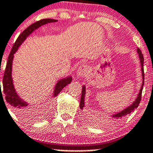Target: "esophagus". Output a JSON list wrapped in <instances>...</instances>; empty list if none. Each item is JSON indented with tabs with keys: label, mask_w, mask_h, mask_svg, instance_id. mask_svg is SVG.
Segmentation results:
<instances>
[{
	"label": "esophagus",
	"mask_w": 153,
	"mask_h": 153,
	"mask_svg": "<svg viewBox=\"0 0 153 153\" xmlns=\"http://www.w3.org/2000/svg\"><path fill=\"white\" fill-rule=\"evenodd\" d=\"M87 73V67L85 65H82L78 68V76L83 77L85 73Z\"/></svg>",
	"instance_id": "esophagus-1"
}]
</instances>
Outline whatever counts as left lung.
Segmentation results:
<instances>
[{
	"instance_id": "obj_1",
	"label": "left lung",
	"mask_w": 153,
	"mask_h": 153,
	"mask_svg": "<svg viewBox=\"0 0 153 153\" xmlns=\"http://www.w3.org/2000/svg\"><path fill=\"white\" fill-rule=\"evenodd\" d=\"M137 52L139 53V58H140V62H141V65H142V78H143V83H142V87H141V89L139 91V93L137 98L136 99L135 102L131 105L130 107H127L126 109L123 110V111L120 112H118L117 114H115V115H113L112 116V118L113 119H119L122 118L125 115H128V114L131 113L134 110V109L137 108L138 107L139 102L141 101V99H142V88H143L144 85V80H145V73H144V68H143V65H144V56L143 54H142V51L140 50V48H137ZM85 86H83L82 88V94H81V98H80V108L83 109V107H84V97H85Z\"/></svg>"
}]
</instances>
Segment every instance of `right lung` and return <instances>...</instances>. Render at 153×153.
<instances>
[{
  "label": "right lung",
  "mask_w": 153,
  "mask_h": 153,
  "mask_svg": "<svg viewBox=\"0 0 153 153\" xmlns=\"http://www.w3.org/2000/svg\"><path fill=\"white\" fill-rule=\"evenodd\" d=\"M57 22V20L53 19H43L39 20V21H37L36 22H34L33 24L30 25L28 27H27L26 29L19 35V37L17 38V39L16 40L14 45H13L12 48H11V51L10 52L9 56H8V61L7 63H6V69H5L4 75H3V92L6 94V102H7L8 103H9L10 105L15 109V110L20 114L25 113V111H26V107L27 106V104L25 102L22 101V100L18 97V95L16 94V91H15L14 90V85H13L12 78H11V66H12V60L13 58H14V53L16 51L18 47L22 44V43L25 41V38L29 36L32 32L34 31L35 30L38 28L39 27H41V25H43L50 22ZM71 77L66 78V79L59 80V81L56 83V87H55L54 94H53L54 96H53V97L57 96L58 94L67 85L71 83ZM1 94H2L1 91Z\"/></svg>",
  "instance_id": "1"
}]
</instances>
